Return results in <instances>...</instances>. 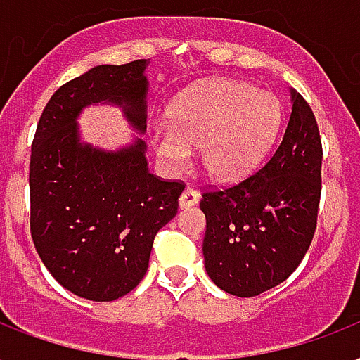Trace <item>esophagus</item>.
Listing matches in <instances>:
<instances>
[{
    "label": "esophagus",
    "mask_w": 360,
    "mask_h": 360,
    "mask_svg": "<svg viewBox=\"0 0 360 360\" xmlns=\"http://www.w3.org/2000/svg\"><path fill=\"white\" fill-rule=\"evenodd\" d=\"M200 195L195 191L193 188H186L182 191V195H180V199H178V202H180V208H189V206H195L197 202H199Z\"/></svg>",
    "instance_id": "1"
}]
</instances>
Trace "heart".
Masks as SVG:
<instances>
[{
  "instance_id": "b5f03b06",
  "label": "heart",
  "mask_w": 360,
  "mask_h": 360,
  "mask_svg": "<svg viewBox=\"0 0 360 360\" xmlns=\"http://www.w3.org/2000/svg\"><path fill=\"white\" fill-rule=\"evenodd\" d=\"M169 129L152 131L155 154L171 169L186 165L199 146L202 171L216 180H238L269 155L281 127L278 97L236 80L191 88L171 107Z\"/></svg>"
}]
</instances>
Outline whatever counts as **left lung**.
Instances as JSON below:
<instances>
[{
	"label": "left lung",
	"mask_w": 360,
	"mask_h": 360,
	"mask_svg": "<svg viewBox=\"0 0 360 360\" xmlns=\"http://www.w3.org/2000/svg\"><path fill=\"white\" fill-rule=\"evenodd\" d=\"M280 146L255 174L206 189L202 242L210 280L236 297H255L293 274L308 252L321 199L323 148L310 105L291 91Z\"/></svg>",
	"instance_id": "1"
}]
</instances>
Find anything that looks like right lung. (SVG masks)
Segmentation results:
<instances>
[{"instance_id": "right-lung-1", "label": "right lung", "mask_w": 360, "mask_h": 360, "mask_svg": "<svg viewBox=\"0 0 360 360\" xmlns=\"http://www.w3.org/2000/svg\"><path fill=\"white\" fill-rule=\"evenodd\" d=\"M146 60L97 65L46 103L30 158V231L39 257L67 291L108 302L133 291L148 270L158 231L178 212L184 182L148 171L146 144L118 152L79 141L77 118L91 103L124 107L146 131Z\"/></svg>"}]
</instances>
